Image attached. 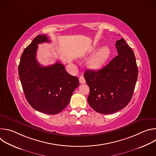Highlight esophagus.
I'll use <instances>...</instances> for the list:
<instances>
[{
	"mask_svg": "<svg viewBox=\"0 0 156 156\" xmlns=\"http://www.w3.org/2000/svg\"><path fill=\"white\" fill-rule=\"evenodd\" d=\"M79 81H80V83L81 84H84V83H86V80H85L84 76H81L80 77Z\"/></svg>",
	"mask_w": 156,
	"mask_h": 156,
	"instance_id": "esophagus-1",
	"label": "esophagus"
}]
</instances>
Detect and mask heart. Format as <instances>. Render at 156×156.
I'll list each match as a JSON object with an SVG mask.
<instances>
[{
	"label": "heart",
	"mask_w": 156,
	"mask_h": 156,
	"mask_svg": "<svg viewBox=\"0 0 156 156\" xmlns=\"http://www.w3.org/2000/svg\"><path fill=\"white\" fill-rule=\"evenodd\" d=\"M110 55V48L108 46H103L99 49L89 60V67L93 70H98L101 69L108 60Z\"/></svg>",
	"instance_id": "b5f03b06"
}]
</instances>
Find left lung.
Here are the masks:
<instances>
[{"mask_svg":"<svg viewBox=\"0 0 156 156\" xmlns=\"http://www.w3.org/2000/svg\"><path fill=\"white\" fill-rule=\"evenodd\" d=\"M118 55L102 69L87 70L84 74L90 87L87 102L96 112L113 114L129 102L138 78V66L133 50L123 38L116 41Z\"/></svg>","mask_w":156,"mask_h":156,"instance_id":"1","label":"left lung"}]
</instances>
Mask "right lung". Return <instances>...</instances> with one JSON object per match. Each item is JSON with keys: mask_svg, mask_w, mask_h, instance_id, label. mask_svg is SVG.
Instances as JSON below:
<instances>
[{"mask_svg": "<svg viewBox=\"0 0 156 156\" xmlns=\"http://www.w3.org/2000/svg\"><path fill=\"white\" fill-rule=\"evenodd\" d=\"M45 42H50L47 36L39 34L25 48L21 56L18 74L30 105L39 112L54 115L67 106L80 83L78 78L70 75L61 63L43 66L37 62V44Z\"/></svg>", "mask_w": 156, "mask_h": 156, "instance_id": "1", "label": "right lung"}]
</instances>
